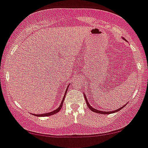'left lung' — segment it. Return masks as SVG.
<instances>
[{"mask_svg": "<svg viewBox=\"0 0 148 148\" xmlns=\"http://www.w3.org/2000/svg\"><path fill=\"white\" fill-rule=\"evenodd\" d=\"M123 40H125V39H124L123 37ZM84 98H85V100H86V104H87V106H88V108H89V109H90V110H91V111H92L95 112V113H101V114H111V113H116V112L119 111L120 110H121V109H122L123 108H124V107H125V106H126V104H125V105H124V106H123L121 107V108H119V109H117V110H115V111H99V110H97V109H96V108H93V107H91V106L90 105L89 103H88V100H87V99H86V95H85L84 93Z\"/></svg>", "mask_w": 148, "mask_h": 148, "instance_id": "8db88e82", "label": "left lung"}]
</instances>
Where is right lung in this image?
I'll use <instances>...</instances> for the list:
<instances>
[{"label":"right lung","instance_id":"add662e5","mask_svg":"<svg viewBox=\"0 0 148 148\" xmlns=\"http://www.w3.org/2000/svg\"><path fill=\"white\" fill-rule=\"evenodd\" d=\"M69 84L68 85L67 88H66V91H65V94H64V97H63V99H62V103H61V104H60V106H59L58 108H57V109L54 110V111H52V112H49V113H43V114H32V115H34V116H40V117H45V116H52V115H54V114H55V113H58V112L60 111V110H61V108H62V105H63L64 100V98H65V95H66V91H67L68 87H69Z\"/></svg>","mask_w":148,"mask_h":148}]
</instances>
